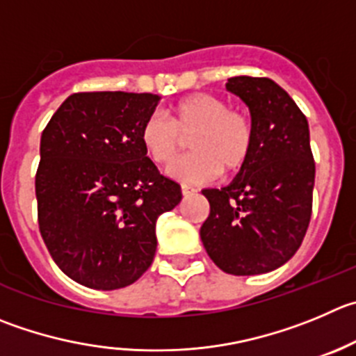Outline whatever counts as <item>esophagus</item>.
Wrapping results in <instances>:
<instances>
[{
    "label": "esophagus",
    "instance_id": "1",
    "mask_svg": "<svg viewBox=\"0 0 356 356\" xmlns=\"http://www.w3.org/2000/svg\"><path fill=\"white\" fill-rule=\"evenodd\" d=\"M195 192H197V191H195V188L194 187H191V185H181V194H184V195H192V194H195Z\"/></svg>",
    "mask_w": 356,
    "mask_h": 356
}]
</instances>
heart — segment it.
<instances>
[{
	"instance_id": "b5f03b06",
	"label": "heart",
	"mask_w": 356,
	"mask_h": 356,
	"mask_svg": "<svg viewBox=\"0 0 356 356\" xmlns=\"http://www.w3.org/2000/svg\"><path fill=\"white\" fill-rule=\"evenodd\" d=\"M191 138L194 152L169 165L168 172L185 184H206L220 171L236 175L250 162L255 148V122L246 111L231 108L223 97L195 92L169 108V118L152 113L140 140L155 164L165 165Z\"/></svg>"
}]
</instances>
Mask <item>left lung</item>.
I'll use <instances>...</instances> for the list:
<instances>
[{"mask_svg":"<svg viewBox=\"0 0 356 356\" xmlns=\"http://www.w3.org/2000/svg\"><path fill=\"white\" fill-rule=\"evenodd\" d=\"M225 87L248 104L257 140L232 184L202 191L209 215L201 239L223 273L253 276L289 262L306 236L314 187L309 125L270 79L232 76Z\"/></svg>","mask_w":356,"mask_h":356,"instance_id":"1","label":"left lung"}]
</instances>
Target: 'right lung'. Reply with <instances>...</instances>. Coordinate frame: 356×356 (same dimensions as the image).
<instances>
[{"label":"right lung","mask_w":356,"mask_h":356,"mask_svg":"<svg viewBox=\"0 0 356 356\" xmlns=\"http://www.w3.org/2000/svg\"><path fill=\"white\" fill-rule=\"evenodd\" d=\"M161 97L71 94L42 133L38 225L54 262L94 290L131 285L152 266L159 215L181 201L140 140Z\"/></svg>","instance_id":"obj_1"}]
</instances>
